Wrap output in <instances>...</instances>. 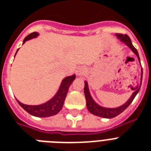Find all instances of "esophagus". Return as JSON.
Wrapping results in <instances>:
<instances>
[{
    "instance_id": "1",
    "label": "esophagus",
    "mask_w": 151,
    "mask_h": 151,
    "mask_svg": "<svg viewBox=\"0 0 151 151\" xmlns=\"http://www.w3.org/2000/svg\"><path fill=\"white\" fill-rule=\"evenodd\" d=\"M86 71L87 70H86V68H85V67H84V66H81V67H79V68L77 70L76 73H77V75L78 76H82L86 73Z\"/></svg>"
}]
</instances>
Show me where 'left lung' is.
Listing matches in <instances>:
<instances>
[{
	"label": "left lung",
	"instance_id": "obj_1",
	"mask_svg": "<svg viewBox=\"0 0 151 151\" xmlns=\"http://www.w3.org/2000/svg\"><path fill=\"white\" fill-rule=\"evenodd\" d=\"M116 36L117 37V38L119 39L120 41L124 43L132 52L135 53L137 58L139 59V62L140 63V59H139V53L136 50V48L132 45V44L131 39L128 35L126 34H116ZM142 78H143V69H141V80H140V84L136 86L135 88V92L132 93L131 97L129 98V100L127 101L126 103H124L123 105L120 106L116 108H106L101 106L99 104H97L94 101V99H92V96L90 95L89 89H88V82L85 81V88H84V92H85V99H86V106L88 111L90 113H92V114L96 115L101 117H104V118H113L115 117L117 115H119L120 114H122L128 106H129L131 103L133 101L134 98L136 97V96L138 94L139 91L140 89L141 84H142Z\"/></svg>",
	"mask_w": 151,
	"mask_h": 151
}]
</instances>
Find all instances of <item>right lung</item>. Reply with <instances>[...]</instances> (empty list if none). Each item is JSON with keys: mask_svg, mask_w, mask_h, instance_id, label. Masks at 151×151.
I'll list each match as a JSON object with an SVG mask.
<instances>
[{"mask_svg": "<svg viewBox=\"0 0 151 151\" xmlns=\"http://www.w3.org/2000/svg\"><path fill=\"white\" fill-rule=\"evenodd\" d=\"M38 33H37V32H34V33L29 34L28 36L25 37L22 44H24L28 40L37 37L38 36ZM17 52H16V53H17ZM16 53H15V55H16ZM75 78L76 76L74 74L64 78L63 80L62 81L60 87H59L58 92H56V94L55 95V96H53V98H52L50 100H48V102H46L43 104L36 106L26 105V104H23L21 102H19L18 99H16V100L19 103V104L27 112L29 113V114L38 117H51V116L57 114L61 110L63 106L64 101L66 99L67 92H68L69 87Z\"/></svg>", "mask_w": 151, "mask_h": 151, "instance_id": "add662e5", "label": "right lung"}]
</instances>
